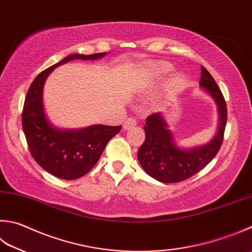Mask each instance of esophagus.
<instances>
[{"instance_id": "obj_1", "label": "esophagus", "mask_w": 252, "mask_h": 252, "mask_svg": "<svg viewBox=\"0 0 252 252\" xmlns=\"http://www.w3.org/2000/svg\"><path fill=\"white\" fill-rule=\"evenodd\" d=\"M136 125H137V121L135 120V118H128V120L125 121L123 127H124L125 130H129L132 127H135Z\"/></svg>"}]
</instances>
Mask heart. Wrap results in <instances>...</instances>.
<instances>
[{"mask_svg": "<svg viewBox=\"0 0 252 252\" xmlns=\"http://www.w3.org/2000/svg\"><path fill=\"white\" fill-rule=\"evenodd\" d=\"M171 69V65L167 63H157L154 67V72L157 74H162L167 73L168 71ZM184 85V75L181 73H177L174 77L171 79L170 81V88L172 91L178 92L182 89Z\"/></svg>", "mask_w": 252, "mask_h": 252, "instance_id": "1", "label": "heart"}]
</instances>
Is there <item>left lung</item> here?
<instances>
[{"mask_svg":"<svg viewBox=\"0 0 252 252\" xmlns=\"http://www.w3.org/2000/svg\"><path fill=\"white\" fill-rule=\"evenodd\" d=\"M200 85L214 99L220 114L217 132L208 144L188 150L179 148L161 113L147 117L144 126L146 138L137 157L146 173L160 182L177 183L193 177L210 163L220 149L227 123V106L220 89L203 65Z\"/></svg>","mask_w":252,"mask_h":252,"instance_id":"1","label":"left lung"}]
</instances>
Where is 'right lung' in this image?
I'll use <instances>...</instances> for the list:
<instances>
[{
  "label": "right lung",
  "mask_w": 252,
  "mask_h": 252,
  "mask_svg": "<svg viewBox=\"0 0 252 252\" xmlns=\"http://www.w3.org/2000/svg\"><path fill=\"white\" fill-rule=\"evenodd\" d=\"M106 52L93 55H71L42 71L28 89L24 102L22 125L31 155L47 172L63 180H75L91 170L112 137L122 126L93 125L78 130H63L47 120L42 104V89L56 67L74 59L95 60Z\"/></svg>",
  "instance_id": "obj_1"
}]
</instances>
